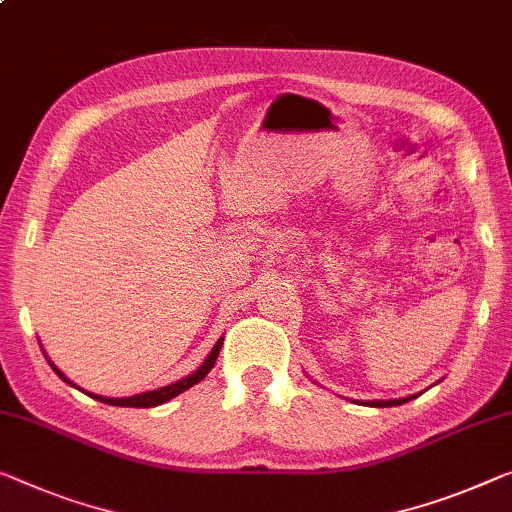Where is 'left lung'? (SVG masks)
<instances>
[{
	"label": "left lung",
	"instance_id": "1",
	"mask_svg": "<svg viewBox=\"0 0 512 512\" xmlns=\"http://www.w3.org/2000/svg\"><path fill=\"white\" fill-rule=\"evenodd\" d=\"M416 395H409V398H400V400H372V402H365L370 404V407H398V404H404L409 400H414Z\"/></svg>",
	"mask_w": 512,
	"mask_h": 512
}]
</instances>
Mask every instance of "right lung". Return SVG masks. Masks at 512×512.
<instances>
[{"mask_svg": "<svg viewBox=\"0 0 512 512\" xmlns=\"http://www.w3.org/2000/svg\"><path fill=\"white\" fill-rule=\"evenodd\" d=\"M220 347H223V338H220L216 345H213V349L209 352V356L204 358V363L200 365V368H197L193 375H188V377H183V379H179V381H174V384H170V386H163V388H156V391H147V393H137V395H131V398H103V395H94V393H87V395H91V398L94 400H98V402H105V404H112V407H137V409H147V407H158V404H163V402H167V400H172V398H177L179 393H183V391H188L190 386H195V384H200V381L209 375V370L213 368V363H216V358H218V354H220ZM48 358V356H45ZM48 363H50V368L57 372V375L66 381V384H71V386H75L73 381H68L66 377H64V372H61L55 363L50 361L48 358ZM78 388V386H75ZM82 391V388H80Z\"/></svg>", "mask_w": 512, "mask_h": 512, "instance_id": "obj_1", "label": "right lung"}]
</instances>
